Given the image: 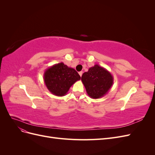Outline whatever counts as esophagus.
Returning a JSON list of instances; mask_svg holds the SVG:
<instances>
[{"instance_id":"esophagus-1","label":"esophagus","mask_w":155,"mask_h":155,"mask_svg":"<svg viewBox=\"0 0 155 155\" xmlns=\"http://www.w3.org/2000/svg\"><path fill=\"white\" fill-rule=\"evenodd\" d=\"M79 76H80L81 77L82 76V74H83V72H79Z\"/></svg>"}]
</instances>
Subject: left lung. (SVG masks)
I'll use <instances>...</instances> for the list:
<instances>
[{"instance_id":"left-lung-1","label":"left lung","mask_w":155,"mask_h":155,"mask_svg":"<svg viewBox=\"0 0 155 155\" xmlns=\"http://www.w3.org/2000/svg\"><path fill=\"white\" fill-rule=\"evenodd\" d=\"M81 81L88 96L99 99L109 92L113 85L114 78L107 69L96 64L83 74Z\"/></svg>"}]
</instances>
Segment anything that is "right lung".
Masks as SVG:
<instances>
[{
	"instance_id": "obj_1",
	"label": "right lung",
	"mask_w": 155,
	"mask_h": 155,
	"mask_svg": "<svg viewBox=\"0 0 155 155\" xmlns=\"http://www.w3.org/2000/svg\"><path fill=\"white\" fill-rule=\"evenodd\" d=\"M81 79L73 68L63 63L55 64L45 70L43 79L48 90L57 96L66 95L72 85Z\"/></svg>"
}]
</instances>
